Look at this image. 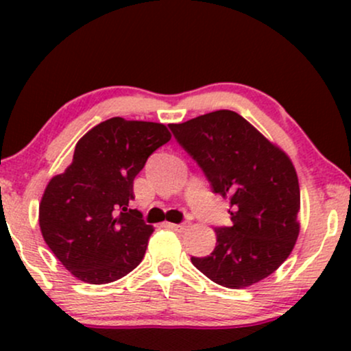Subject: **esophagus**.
Wrapping results in <instances>:
<instances>
[{
    "label": "esophagus",
    "instance_id": "esophagus-1",
    "mask_svg": "<svg viewBox=\"0 0 351 351\" xmlns=\"http://www.w3.org/2000/svg\"><path fill=\"white\" fill-rule=\"evenodd\" d=\"M167 226L170 228V229H173V231H178V232H184V231H186V229H188L186 224H173V223H168Z\"/></svg>",
    "mask_w": 351,
    "mask_h": 351
}]
</instances>
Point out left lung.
I'll return each instance as SVG.
<instances>
[{
	"label": "left lung",
	"mask_w": 351,
	"mask_h": 351,
	"mask_svg": "<svg viewBox=\"0 0 351 351\" xmlns=\"http://www.w3.org/2000/svg\"><path fill=\"white\" fill-rule=\"evenodd\" d=\"M213 191L231 201V228H216V247L191 263L208 279L244 289L291 256L300 232V189L292 160L244 117L216 110L170 123Z\"/></svg>",
	"instance_id": "left-lung-1"
}]
</instances>
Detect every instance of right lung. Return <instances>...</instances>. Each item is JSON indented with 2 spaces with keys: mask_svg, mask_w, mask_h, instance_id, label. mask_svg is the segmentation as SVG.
Returning a JSON list of instances; mask_svg holds the SVG:
<instances>
[{
  "mask_svg": "<svg viewBox=\"0 0 351 351\" xmlns=\"http://www.w3.org/2000/svg\"><path fill=\"white\" fill-rule=\"evenodd\" d=\"M171 138L163 123L114 117L75 145L72 163L52 176L39 203V228L60 264L87 284H108L142 263L153 226L128 209L134 180Z\"/></svg>",
  "mask_w": 351,
  "mask_h": 351,
  "instance_id": "right-lung-1",
  "label": "right lung"
}]
</instances>
